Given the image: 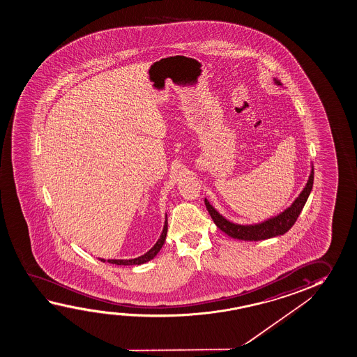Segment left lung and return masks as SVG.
<instances>
[{
    "label": "left lung",
    "instance_id": "obj_1",
    "mask_svg": "<svg viewBox=\"0 0 357 357\" xmlns=\"http://www.w3.org/2000/svg\"><path fill=\"white\" fill-rule=\"evenodd\" d=\"M274 83L282 85V83L275 78H274ZM312 183H314V167H312V172H310L306 186L304 187V190L300 193L299 197L295 199L291 206L282 213L275 215V217H272V218L261 222V223H257V225L243 226V225L233 223V222L226 220L223 215H220L215 210V207L206 198H204V204H206L207 211L210 212L211 217L215 222V226L218 227L222 232L228 234L229 237L241 239V241H263V239H269V238L282 236L284 233L288 232L291 227L294 226L295 222L299 217L300 212L303 211L304 206H305L309 195L312 192Z\"/></svg>",
    "mask_w": 357,
    "mask_h": 357
}]
</instances>
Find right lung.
<instances>
[{
	"label": "right lung",
	"mask_w": 357,
	"mask_h": 357,
	"mask_svg": "<svg viewBox=\"0 0 357 357\" xmlns=\"http://www.w3.org/2000/svg\"><path fill=\"white\" fill-rule=\"evenodd\" d=\"M166 234H167V215L165 218L164 229H162V233L160 236L159 241L145 255H140V257L134 258V259H108V261H105L102 258H99V261H108L110 264H116V266H140V264H144L146 261H151L155 258V255L159 253L160 249L162 248V245H164Z\"/></svg>",
	"instance_id": "add662e5"
}]
</instances>
